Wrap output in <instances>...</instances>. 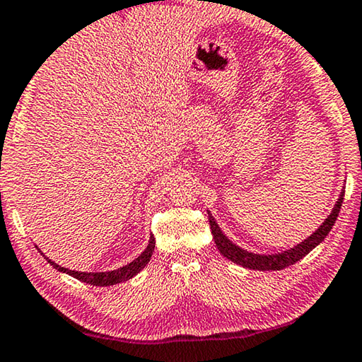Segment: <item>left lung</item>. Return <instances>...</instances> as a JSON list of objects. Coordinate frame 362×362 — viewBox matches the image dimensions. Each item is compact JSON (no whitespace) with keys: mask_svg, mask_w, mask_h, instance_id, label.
Wrapping results in <instances>:
<instances>
[{"mask_svg":"<svg viewBox=\"0 0 362 362\" xmlns=\"http://www.w3.org/2000/svg\"><path fill=\"white\" fill-rule=\"evenodd\" d=\"M343 195H345V191L340 194V197H339V200H337L334 210H332V213L327 216V220H325L321 226H319L316 233H313L310 237H308V239L301 242V244H298L293 248H290V250H287V252L276 253V255H255V253H250L247 250H242L240 247L233 244V242H230L228 237L221 233L220 226H218L216 221L213 220V216L209 213L213 239H215V244L223 257H226L233 263L244 266V268L258 269V271L286 269V268H288V266L295 264L297 262H300L301 258L306 257V255L310 253L313 248L321 244V242L325 239V235L330 233L332 226H334L337 218H339L341 202H343Z\"/></svg>","mask_w":362,"mask_h":362,"instance_id":"obj_1","label":"left lung"}]
</instances>
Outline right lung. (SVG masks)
Returning <instances> with one entry per match:
<instances>
[{
	"label": "right lung",
	"mask_w": 362,
	"mask_h": 362,
	"mask_svg": "<svg viewBox=\"0 0 362 362\" xmlns=\"http://www.w3.org/2000/svg\"><path fill=\"white\" fill-rule=\"evenodd\" d=\"M153 248H156V237L151 235L149 245L146 247V250L142 252L138 258L133 259V262L128 263L127 266H123V268H118V269H114V271H105V272H80V271H72V269L62 268V266L56 264L54 262H51V259L46 258L45 255H43V257L47 259V263H49L52 268H56L57 271H61V272H65V274L72 276V277H75V279H78L81 282H86V284H91V286L107 287V286H114V284L125 282V281L132 279V277H134L136 274H138V272L142 268H144L147 263H149Z\"/></svg>",
	"instance_id": "1"
}]
</instances>
